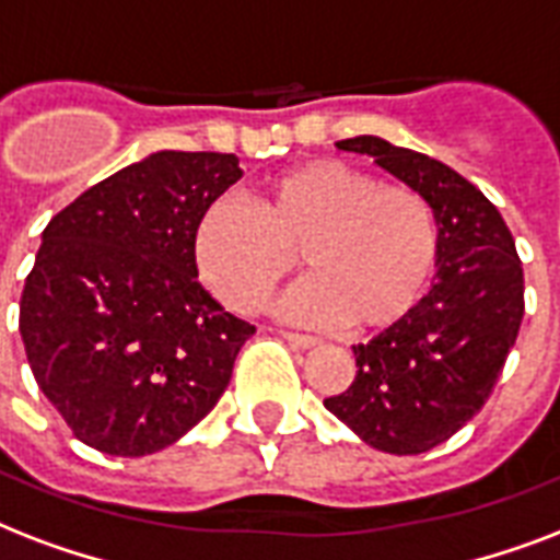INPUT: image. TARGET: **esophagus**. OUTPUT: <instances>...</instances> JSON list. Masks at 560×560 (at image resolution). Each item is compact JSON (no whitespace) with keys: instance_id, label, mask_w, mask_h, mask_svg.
<instances>
[{"instance_id":"34e87169","label":"esophagus","mask_w":560,"mask_h":560,"mask_svg":"<svg viewBox=\"0 0 560 560\" xmlns=\"http://www.w3.org/2000/svg\"><path fill=\"white\" fill-rule=\"evenodd\" d=\"M289 345H294V348H303V350H310V348H318V339L315 336H303V332H280Z\"/></svg>"}]
</instances>
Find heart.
<instances>
[{"mask_svg": "<svg viewBox=\"0 0 560 560\" xmlns=\"http://www.w3.org/2000/svg\"><path fill=\"white\" fill-rule=\"evenodd\" d=\"M189 248L201 283L236 312L259 310L301 250L312 277L285 294L283 315L376 332L418 310L441 236L429 201L409 186L380 184L341 160H310L268 177L257 212L236 198L207 203Z\"/></svg>", "mask_w": 560, "mask_h": 560, "instance_id": "obj_1", "label": "heart"}]
</instances>
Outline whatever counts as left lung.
<instances>
[{
  "label": "left lung",
  "mask_w": 560,
  "mask_h": 560,
  "mask_svg": "<svg viewBox=\"0 0 560 560\" xmlns=\"http://www.w3.org/2000/svg\"><path fill=\"white\" fill-rule=\"evenodd\" d=\"M336 149L374 158L435 212V283L409 318L353 348V383L324 400L368 446L418 456L491 397L523 320V266L500 210L441 160L368 133Z\"/></svg>",
  "instance_id": "8db88e82"
}]
</instances>
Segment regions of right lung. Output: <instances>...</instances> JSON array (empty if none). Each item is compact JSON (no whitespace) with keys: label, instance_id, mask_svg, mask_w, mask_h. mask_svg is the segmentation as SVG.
Here are the masks:
<instances>
[{"label":"right lung","instance_id":"right-lung-1","mask_svg":"<svg viewBox=\"0 0 560 560\" xmlns=\"http://www.w3.org/2000/svg\"><path fill=\"white\" fill-rule=\"evenodd\" d=\"M240 177L236 154L158 151L46 224L20 336L46 400L98 453L175 444L231 383L254 327L198 283L189 240Z\"/></svg>","mask_w":560,"mask_h":560}]
</instances>
